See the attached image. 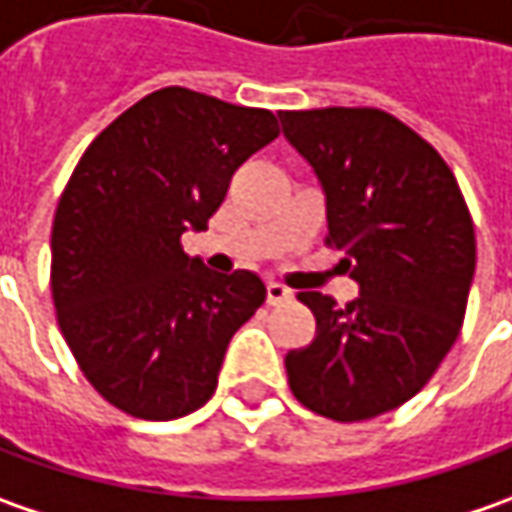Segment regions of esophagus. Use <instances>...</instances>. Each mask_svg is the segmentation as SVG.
Instances as JSON below:
<instances>
[{"label":"esophagus","mask_w":512,"mask_h":512,"mask_svg":"<svg viewBox=\"0 0 512 512\" xmlns=\"http://www.w3.org/2000/svg\"><path fill=\"white\" fill-rule=\"evenodd\" d=\"M289 298H292V292H289L286 286H280V283H275V280H272V283H266V300H269L272 306H275V303H283V300H289Z\"/></svg>","instance_id":"obj_1"}]
</instances>
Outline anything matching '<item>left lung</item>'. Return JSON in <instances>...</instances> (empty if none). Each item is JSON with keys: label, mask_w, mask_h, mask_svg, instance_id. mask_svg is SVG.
<instances>
[{"label": "left lung", "mask_w": 512, "mask_h": 512, "mask_svg": "<svg viewBox=\"0 0 512 512\" xmlns=\"http://www.w3.org/2000/svg\"><path fill=\"white\" fill-rule=\"evenodd\" d=\"M283 137L326 194V243L361 295L300 292L318 321L286 355L289 387L332 421L401 407L456 344L476 272V232L456 177L410 125L378 108L280 111Z\"/></svg>", "instance_id": "obj_1"}]
</instances>
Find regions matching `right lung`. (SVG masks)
<instances>
[{
  "mask_svg": "<svg viewBox=\"0 0 512 512\" xmlns=\"http://www.w3.org/2000/svg\"><path fill=\"white\" fill-rule=\"evenodd\" d=\"M278 134L266 108L171 85L85 148L54 214L51 295L82 375L117 410L171 421L214 395L266 286L206 269L180 237L209 226L234 171Z\"/></svg>",
  "mask_w": 512,
  "mask_h": 512,
  "instance_id": "1",
  "label": "right lung"
}]
</instances>
